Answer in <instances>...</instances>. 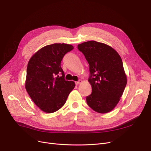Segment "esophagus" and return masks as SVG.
Wrapping results in <instances>:
<instances>
[{"label":"esophagus","mask_w":151,"mask_h":151,"mask_svg":"<svg viewBox=\"0 0 151 151\" xmlns=\"http://www.w3.org/2000/svg\"><path fill=\"white\" fill-rule=\"evenodd\" d=\"M81 83H83V81H82V80H79V81L76 82V85H79V84H81Z\"/></svg>","instance_id":"obj_1"}]
</instances>
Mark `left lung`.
Segmentation results:
<instances>
[{
	"instance_id": "1",
	"label": "left lung",
	"mask_w": 151,
	"mask_h": 151,
	"mask_svg": "<svg viewBox=\"0 0 151 151\" xmlns=\"http://www.w3.org/2000/svg\"><path fill=\"white\" fill-rule=\"evenodd\" d=\"M89 65V83L92 93L86 97L88 106L99 113L115 108L127 85V76L120 55L112 47L96 41L77 45Z\"/></svg>"
}]
</instances>
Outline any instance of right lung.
Listing matches in <instances>:
<instances>
[{"label":"right lung","instance_id":"1","mask_svg":"<svg viewBox=\"0 0 151 151\" xmlns=\"http://www.w3.org/2000/svg\"><path fill=\"white\" fill-rule=\"evenodd\" d=\"M72 49V45L65 43L47 45L28 62L25 88L35 104L45 113L60 109L74 88V81L65 80L60 66L63 56Z\"/></svg>","mask_w":151,"mask_h":151}]
</instances>
